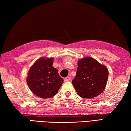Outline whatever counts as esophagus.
<instances>
[{"mask_svg": "<svg viewBox=\"0 0 131 131\" xmlns=\"http://www.w3.org/2000/svg\"><path fill=\"white\" fill-rule=\"evenodd\" d=\"M70 80V76H68V77H66L65 78V81H69Z\"/></svg>", "mask_w": 131, "mask_h": 131, "instance_id": "esophagus-1", "label": "esophagus"}]
</instances>
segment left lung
<instances>
[{"instance_id":"obj_1","label":"left lung","mask_w":131,"mask_h":131,"mask_svg":"<svg viewBox=\"0 0 131 131\" xmlns=\"http://www.w3.org/2000/svg\"><path fill=\"white\" fill-rule=\"evenodd\" d=\"M76 76L72 83L77 94L83 98H94L103 91L107 84L108 71L106 66L95 59H79Z\"/></svg>"}]
</instances>
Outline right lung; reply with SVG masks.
<instances>
[{"label": "right lung", "instance_id": "right-lung-1", "mask_svg": "<svg viewBox=\"0 0 131 131\" xmlns=\"http://www.w3.org/2000/svg\"><path fill=\"white\" fill-rule=\"evenodd\" d=\"M53 58H40L29 70L26 83L34 94L43 99L55 96L63 79L59 76L57 69L52 66Z\"/></svg>", "mask_w": 131, "mask_h": 131}]
</instances>
